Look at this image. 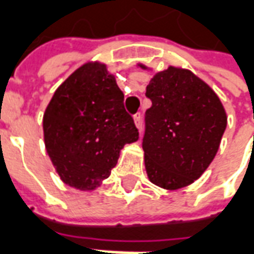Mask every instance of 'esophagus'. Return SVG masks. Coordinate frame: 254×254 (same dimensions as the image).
I'll list each match as a JSON object with an SVG mask.
<instances>
[{"label":"esophagus","instance_id":"obj_1","mask_svg":"<svg viewBox=\"0 0 254 254\" xmlns=\"http://www.w3.org/2000/svg\"><path fill=\"white\" fill-rule=\"evenodd\" d=\"M133 121H134V125H136L138 129H141V114H140V113L133 116Z\"/></svg>","mask_w":254,"mask_h":254}]
</instances>
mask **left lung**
Returning a JSON list of instances; mask_svg holds the SVG:
<instances>
[{"instance_id":"left-lung-1","label":"left lung","mask_w":254,"mask_h":254,"mask_svg":"<svg viewBox=\"0 0 254 254\" xmlns=\"http://www.w3.org/2000/svg\"><path fill=\"white\" fill-rule=\"evenodd\" d=\"M145 95L152 102L143 137L149 181L167 190L188 187L218 152L227 127L223 105L201 78L176 66L155 73Z\"/></svg>"}]
</instances>
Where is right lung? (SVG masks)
<instances>
[{
    "instance_id": "obj_1",
    "label": "right lung",
    "mask_w": 254,
    "mask_h": 254,
    "mask_svg": "<svg viewBox=\"0 0 254 254\" xmlns=\"http://www.w3.org/2000/svg\"><path fill=\"white\" fill-rule=\"evenodd\" d=\"M46 151L66 185L94 190L110 176L125 144L138 140L124 94L105 64L76 69L53 95L43 116Z\"/></svg>"
}]
</instances>
